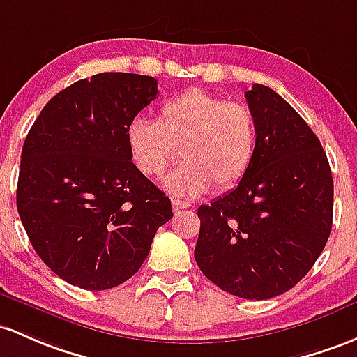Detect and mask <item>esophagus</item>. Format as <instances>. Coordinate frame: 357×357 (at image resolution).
<instances>
[{
    "mask_svg": "<svg viewBox=\"0 0 357 357\" xmlns=\"http://www.w3.org/2000/svg\"><path fill=\"white\" fill-rule=\"evenodd\" d=\"M172 208H174V211L189 209L190 208V202L182 201V199H174V201H172Z\"/></svg>",
    "mask_w": 357,
    "mask_h": 357,
    "instance_id": "obj_1",
    "label": "esophagus"
}]
</instances>
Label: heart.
<instances>
[{
    "label": "heart",
    "mask_w": 357,
    "mask_h": 357,
    "mask_svg": "<svg viewBox=\"0 0 357 357\" xmlns=\"http://www.w3.org/2000/svg\"><path fill=\"white\" fill-rule=\"evenodd\" d=\"M131 160L151 178L178 160L187 163L165 180L172 194L197 197L211 185L236 187L250 168L257 146L255 116L247 105L190 88L160 107L158 119L134 117L126 129Z\"/></svg>",
    "instance_id": "heart-1"
}]
</instances>
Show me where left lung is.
<instances>
[{
	"instance_id": "obj_1",
	"label": "left lung",
	"mask_w": 357,
	"mask_h": 357,
	"mask_svg": "<svg viewBox=\"0 0 357 357\" xmlns=\"http://www.w3.org/2000/svg\"><path fill=\"white\" fill-rule=\"evenodd\" d=\"M257 122L250 168L231 192L201 206L194 257L229 294L269 300L308 274L332 229L333 180L320 141L269 86L245 93Z\"/></svg>"
}]
</instances>
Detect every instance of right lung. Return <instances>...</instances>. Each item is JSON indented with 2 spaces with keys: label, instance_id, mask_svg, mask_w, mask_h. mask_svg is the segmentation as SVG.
<instances>
[{
  "label": "right lung",
  "instance_id": "add662e5",
  "mask_svg": "<svg viewBox=\"0 0 357 357\" xmlns=\"http://www.w3.org/2000/svg\"><path fill=\"white\" fill-rule=\"evenodd\" d=\"M156 95L153 76L100 73L54 95L26 134L18 214L37 255L73 286L102 291L128 281L174 216L126 139Z\"/></svg>",
  "mask_w": 357,
  "mask_h": 357
}]
</instances>
